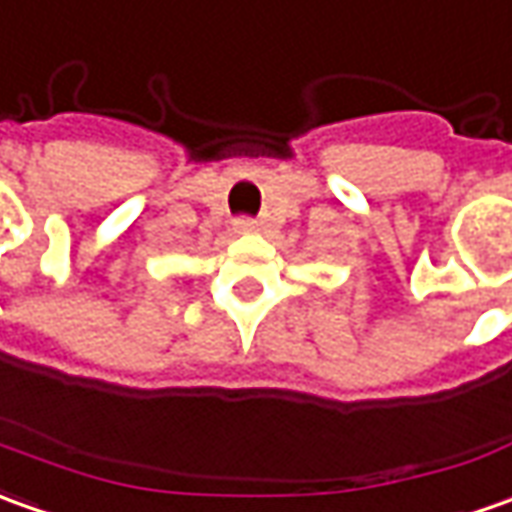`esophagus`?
<instances>
[{
    "label": "esophagus",
    "mask_w": 512,
    "mask_h": 512,
    "mask_svg": "<svg viewBox=\"0 0 512 512\" xmlns=\"http://www.w3.org/2000/svg\"><path fill=\"white\" fill-rule=\"evenodd\" d=\"M232 227H235V232H243V235H246V232H257L260 224H257L255 218H249V215H241V218L232 221Z\"/></svg>",
    "instance_id": "obj_1"
}]
</instances>
